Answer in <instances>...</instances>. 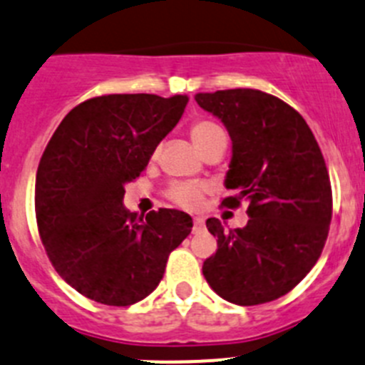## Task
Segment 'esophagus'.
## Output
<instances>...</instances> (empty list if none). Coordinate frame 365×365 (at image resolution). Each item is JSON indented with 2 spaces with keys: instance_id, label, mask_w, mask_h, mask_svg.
<instances>
[{
  "instance_id": "1",
  "label": "esophagus",
  "mask_w": 365,
  "mask_h": 365,
  "mask_svg": "<svg viewBox=\"0 0 365 365\" xmlns=\"http://www.w3.org/2000/svg\"><path fill=\"white\" fill-rule=\"evenodd\" d=\"M205 230V219L202 217H193V232Z\"/></svg>"
}]
</instances>
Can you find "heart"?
I'll use <instances>...</instances> for the list:
<instances>
[{
    "mask_svg": "<svg viewBox=\"0 0 365 365\" xmlns=\"http://www.w3.org/2000/svg\"><path fill=\"white\" fill-rule=\"evenodd\" d=\"M190 135H192L193 143L197 148L205 153L213 143L224 137V130L220 128L217 123L210 121V119H195L190 125ZM206 193V186L200 182H192V180H175L166 188V199L172 200L173 205L185 210H195L199 208L202 202V197Z\"/></svg>",
    "mask_w": 365,
    "mask_h": 365,
    "instance_id": "heart-1",
    "label": "heart"
}]
</instances>
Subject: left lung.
<instances>
[{"mask_svg": "<svg viewBox=\"0 0 365 365\" xmlns=\"http://www.w3.org/2000/svg\"><path fill=\"white\" fill-rule=\"evenodd\" d=\"M200 108L228 128L233 157L224 208L248 205L244 228L224 230L202 264L213 292L239 306L272 302L292 292L319 260L329 233L333 193L320 146L304 117L272 93L253 88L197 93Z\"/></svg>", "mask_w": 365, "mask_h": 365, "instance_id": "8db88e82", "label": "left lung"}]
</instances>
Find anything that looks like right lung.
Wrapping results in <instances>:
<instances>
[{
	"label": "right lung",
	"mask_w": 365,
	"mask_h": 365,
	"mask_svg": "<svg viewBox=\"0 0 365 365\" xmlns=\"http://www.w3.org/2000/svg\"><path fill=\"white\" fill-rule=\"evenodd\" d=\"M188 98L108 93L70 110L50 137L36 175V220L53 269L86 299L130 306L159 286L168 257L192 232V217L123 206L172 132Z\"/></svg>",
	"instance_id": "obj_1"
}]
</instances>
